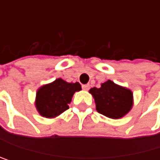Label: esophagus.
<instances>
[{
    "mask_svg": "<svg viewBox=\"0 0 160 160\" xmlns=\"http://www.w3.org/2000/svg\"><path fill=\"white\" fill-rule=\"evenodd\" d=\"M82 88H83L84 91H89L90 90V84H85L82 86Z\"/></svg>",
    "mask_w": 160,
    "mask_h": 160,
    "instance_id": "esophagus-1",
    "label": "esophagus"
}]
</instances>
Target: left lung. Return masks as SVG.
<instances>
[{
	"instance_id": "obj_1",
	"label": "left lung",
	"mask_w": 160,
	"mask_h": 160,
	"mask_svg": "<svg viewBox=\"0 0 160 160\" xmlns=\"http://www.w3.org/2000/svg\"><path fill=\"white\" fill-rule=\"evenodd\" d=\"M90 93L94 98L96 111L112 119L122 118L133 106L132 92L112 80L102 83L100 88H92Z\"/></svg>"
}]
</instances>
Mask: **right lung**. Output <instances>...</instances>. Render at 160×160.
I'll return each instance as SVG.
<instances>
[{
  "mask_svg": "<svg viewBox=\"0 0 160 160\" xmlns=\"http://www.w3.org/2000/svg\"><path fill=\"white\" fill-rule=\"evenodd\" d=\"M81 90V85L78 82L68 83L62 78H57L37 90L36 110L43 117H57L68 109V104L71 102L73 94Z\"/></svg>",
  "mask_w": 160,
  "mask_h": 160,
  "instance_id": "1",
  "label": "right lung"
}]
</instances>
